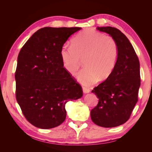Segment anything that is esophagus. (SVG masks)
I'll return each mask as SVG.
<instances>
[{
    "label": "esophagus",
    "mask_w": 152,
    "mask_h": 152,
    "mask_svg": "<svg viewBox=\"0 0 152 152\" xmlns=\"http://www.w3.org/2000/svg\"><path fill=\"white\" fill-rule=\"evenodd\" d=\"M82 90H83V92L84 93H89L90 92V89L89 88H87L86 87H82Z\"/></svg>",
    "instance_id": "34e87169"
}]
</instances>
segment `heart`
Segmentation results:
<instances>
[{"mask_svg":"<svg viewBox=\"0 0 152 152\" xmlns=\"http://www.w3.org/2000/svg\"><path fill=\"white\" fill-rule=\"evenodd\" d=\"M72 45H63L60 56L64 68L71 75L76 74L84 61L85 68L77 75L80 83L90 85L112 74L118 56V45L112 37L87 28L73 39Z\"/></svg>","mask_w":152,"mask_h":152,"instance_id":"b5f03b06","label":"heart"}]
</instances>
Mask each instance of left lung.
<instances>
[{"instance_id": "obj_1", "label": "left lung", "mask_w": 152, "mask_h": 152, "mask_svg": "<svg viewBox=\"0 0 152 152\" xmlns=\"http://www.w3.org/2000/svg\"><path fill=\"white\" fill-rule=\"evenodd\" d=\"M115 40L118 60L112 74L92 91L99 99L91 111L93 122L101 127H114L126 122L137 102L140 87V61L130 41L118 29L97 27Z\"/></svg>"}]
</instances>
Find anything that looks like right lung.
Instances as JSON below:
<instances>
[{"label": "right lung", "mask_w": 152, "mask_h": 152, "mask_svg": "<svg viewBox=\"0 0 152 152\" xmlns=\"http://www.w3.org/2000/svg\"><path fill=\"white\" fill-rule=\"evenodd\" d=\"M79 27H44L31 35L18 54L16 98L32 125L51 129L66 115L65 104L83 95L81 86L63 68L60 50Z\"/></svg>", "instance_id": "1"}]
</instances>
